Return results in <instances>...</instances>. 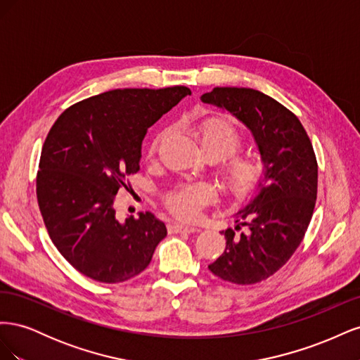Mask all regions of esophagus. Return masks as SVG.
<instances>
[{
    "label": "esophagus",
    "mask_w": 360,
    "mask_h": 360,
    "mask_svg": "<svg viewBox=\"0 0 360 360\" xmlns=\"http://www.w3.org/2000/svg\"><path fill=\"white\" fill-rule=\"evenodd\" d=\"M169 231L171 233H197V231H200L198 228H195V226H191V225H180V224H171L169 226Z\"/></svg>",
    "instance_id": "esophagus-1"
}]
</instances>
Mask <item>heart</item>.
Wrapping results in <instances>:
<instances>
[{
  "instance_id": "1",
  "label": "heart",
  "mask_w": 360,
  "mask_h": 360,
  "mask_svg": "<svg viewBox=\"0 0 360 360\" xmlns=\"http://www.w3.org/2000/svg\"><path fill=\"white\" fill-rule=\"evenodd\" d=\"M195 136L207 158H213L214 160L228 158L219 168V179L222 188L233 197L242 198L252 193L266 177L267 167L261 158L252 155L233 156L242 147L243 138L228 120L222 117L204 118L195 127ZM165 139V130L156 134L150 141L148 156H155ZM213 197L214 192L210 186L204 183H192L180 184L172 189L165 201L171 213L180 219L191 221L200 214L201 207L209 204Z\"/></svg>"
}]
</instances>
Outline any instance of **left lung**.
<instances>
[{
    "label": "left lung",
    "instance_id": "obj_1",
    "mask_svg": "<svg viewBox=\"0 0 360 360\" xmlns=\"http://www.w3.org/2000/svg\"><path fill=\"white\" fill-rule=\"evenodd\" d=\"M201 101L240 120L267 167L255 197L234 214V230L222 231L224 254L209 266L213 275L233 284H257L276 274L303 240L317 200V159L299 118L270 96L216 86Z\"/></svg>",
    "mask_w": 360,
    "mask_h": 360
}]
</instances>
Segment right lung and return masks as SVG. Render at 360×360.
<instances>
[{
  "label": "right lung",
  "instance_id": "obj_1",
  "mask_svg": "<svg viewBox=\"0 0 360 360\" xmlns=\"http://www.w3.org/2000/svg\"><path fill=\"white\" fill-rule=\"evenodd\" d=\"M188 86L123 89L68 108L41 148L36 192L52 243L82 275L117 284L139 275L167 226L153 213L120 222L114 201L139 171L147 129L176 106Z\"/></svg>",
  "mask_w": 360,
  "mask_h": 360
}]
</instances>
